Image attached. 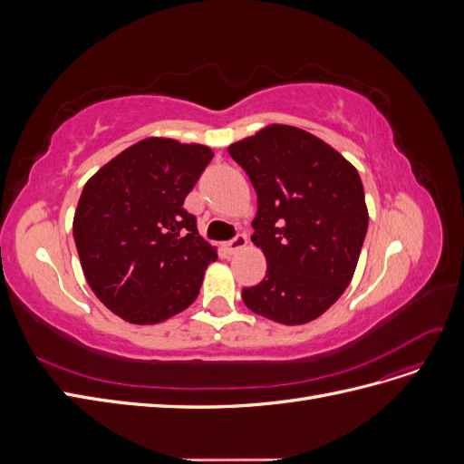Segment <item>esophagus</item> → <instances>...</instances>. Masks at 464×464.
Instances as JSON below:
<instances>
[{
    "mask_svg": "<svg viewBox=\"0 0 464 464\" xmlns=\"http://www.w3.org/2000/svg\"><path fill=\"white\" fill-rule=\"evenodd\" d=\"M246 246H247V237H246V234H236L230 242H227V249H228V254H230V256L237 254V251L244 249Z\"/></svg>",
    "mask_w": 464,
    "mask_h": 464,
    "instance_id": "obj_1",
    "label": "esophagus"
}]
</instances>
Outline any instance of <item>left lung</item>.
<instances>
[{"instance_id": "8db88e82", "label": "left lung", "mask_w": 464, "mask_h": 464, "mask_svg": "<svg viewBox=\"0 0 464 464\" xmlns=\"http://www.w3.org/2000/svg\"><path fill=\"white\" fill-rule=\"evenodd\" d=\"M228 152L257 193L251 242L266 257L244 304L283 325L317 319L353 280L368 232L356 168L315 135L278 123Z\"/></svg>"}]
</instances>
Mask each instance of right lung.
<instances>
[{
  "label": "right lung",
  "instance_id": "obj_1",
  "mask_svg": "<svg viewBox=\"0 0 464 464\" xmlns=\"http://www.w3.org/2000/svg\"><path fill=\"white\" fill-rule=\"evenodd\" d=\"M213 150L150 137L120 152L82 188L73 237L82 273L110 312L154 325L198 298L217 249L184 208Z\"/></svg>",
  "mask_w": 464,
  "mask_h": 464
}]
</instances>
